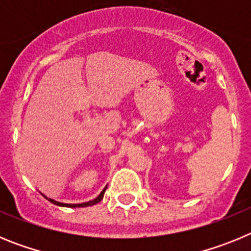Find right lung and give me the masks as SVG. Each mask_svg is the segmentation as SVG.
Here are the masks:
<instances>
[{"mask_svg": "<svg viewBox=\"0 0 251 251\" xmlns=\"http://www.w3.org/2000/svg\"><path fill=\"white\" fill-rule=\"evenodd\" d=\"M106 187L104 188L103 191L100 192V195H99L98 197H95L94 200L92 201H88V202H83V203H63V202H57V201L52 200V199H49V197H46L49 201H50L51 203H54V205H57V206H63V207H86V206H92V205H95V203L100 202L101 200H103V196H104V192H105Z\"/></svg>", "mask_w": 251, "mask_h": 251, "instance_id": "1", "label": "right lung"}]
</instances>
